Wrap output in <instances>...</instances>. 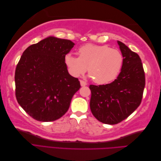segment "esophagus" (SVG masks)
I'll use <instances>...</instances> for the list:
<instances>
[{
    "instance_id": "34e87169",
    "label": "esophagus",
    "mask_w": 161,
    "mask_h": 161,
    "mask_svg": "<svg viewBox=\"0 0 161 161\" xmlns=\"http://www.w3.org/2000/svg\"><path fill=\"white\" fill-rule=\"evenodd\" d=\"M80 85H81L82 86H86V85H87L86 82L85 81H84V80H80Z\"/></svg>"
}]
</instances>
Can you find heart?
Masks as SVG:
<instances>
[{"label":"heart","instance_id":"b5f03b06","mask_svg":"<svg viewBox=\"0 0 161 161\" xmlns=\"http://www.w3.org/2000/svg\"><path fill=\"white\" fill-rule=\"evenodd\" d=\"M79 57L67 53L64 62L70 74L78 76L85 73L88 68L89 75L97 84H106L118 76L124 63L121 53L108 46L92 43L80 47Z\"/></svg>","mask_w":161,"mask_h":161}]
</instances>
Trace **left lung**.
<instances>
[{"mask_svg":"<svg viewBox=\"0 0 161 161\" xmlns=\"http://www.w3.org/2000/svg\"><path fill=\"white\" fill-rule=\"evenodd\" d=\"M124 58L118 78L109 84L91 85L90 108L101 122L114 125L124 120L142 101L145 75L140 56L124 43L118 41Z\"/></svg>","mask_w":161,"mask_h":161,"instance_id":"1","label":"left lung"}]
</instances>
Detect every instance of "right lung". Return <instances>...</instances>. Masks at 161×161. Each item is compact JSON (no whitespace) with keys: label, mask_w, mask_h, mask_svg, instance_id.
<instances>
[{"label":"right lung","mask_w":161,"mask_h":161,"mask_svg":"<svg viewBox=\"0 0 161 161\" xmlns=\"http://www.w3.org/2000/svg\"><path fill=\"white\" fill-rule=\"evenodd\" d=\"M75 43L48 37L29 46L15 69V96L18 103L32 118L52 121L69 109L79 90V79L69 75L64 56Z\"/></svg>","instance_id":"add662e5"}]
</instances>
